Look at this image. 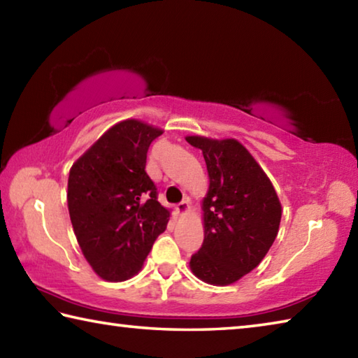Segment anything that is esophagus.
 I'll return each mask as SVG.
<instances>
[{
    "label": "esophagus",
    "mask_w": 358,
    "mask_h": 358,
    "mask_svg": "<svg viewBox=\"0 0 358 358\" xmlns=\"http://www.w3.org/2000/svg\"><path fill=\"white\" fill-rule=\"evenodd\" d=\"M187 211H189V202H187V201H183V202L177 205V213H178L180 216L186 215Z\"/></svg>",
    "instance_id": "obj_1"
}]
</instances>
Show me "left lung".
<instances>
[{
  "label": "left lung",
  "mask_w": 358,
  "mask_h": 358,
  "mask_svg": "<svg viewBox=\"0 0 358 358\" xmlns=\"http://www.w3.org/2000/svg\"><path fill=\"white\" fill-rule=\"evenodd\" d=\"M208 172L202 201L203 243L191 271L213 286L237 282L262 262L281 222L280 197L264 169L237 138L186 136Z\"/></svg>",
  "instance_id": "8db88e82"
}]
</instances>
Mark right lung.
Instances as JSON below:
<instances>
[{
    "mask_svg": "<svg viewBox=\"0 0 358 358\" xmlns=\"http://www.w3.org/2000/svg\"><path fill=\"white\" fill-rule=\"evenodd\" d=\"M161 128L128 118L107 129L72 164L68 208L83 257L99 278L126 281L142 270L171 210L156 199L145 172Z\"/></svg>",
    "mask_w": 358,
    "mask_h": 358,
    "instance_id": "add662e5",
    "label": "right lung"
}]
</instances>
